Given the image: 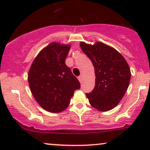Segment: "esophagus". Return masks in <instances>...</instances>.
I'll use <instances>...</instances> for the list:
<instances>
[{
	"instance_id": "obj_1",
	"label": "esophagus",
	"mask_w": 150,
	"mask_h": 150,
	"mask_svg": "<svg viewBox=\"0 0 150 150\" xmlns=\"http://www.w3.org/2000/svg\"><path fill=\"white\" fill-rule=\"evenodd\" d=\"M82 79H83V78H82V75H80V76L78 77V80H79V81H80V83H82V80H83Z\"/></svg>"
}]
</instances>
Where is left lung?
<instances>
[{
	"instance_id": "obj_1",
	"label": "left lung",
	"mask_w": 150,
	"mask_h": 150,
	"mask_svg": "<svg viewBox=\"0 0 150 150\" xmlns=\"http://www.w3.org/2000/svg\"><path fill=\"white\" fill-rule=\"evenodd\" d=\"M82 51L92 62L95 86L87 94L89 104L99 111H107L119 104L130 83L131 73L124 57L104 43H80Z\"/></svg>"
}]
</instances>
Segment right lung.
<instances>
[{
  "instance_id": "right-lung-1",
  "label": "right lung",
  "mask_w": 150,
  "mask_h": 150,
  "mask_svg": "<svg viewBox=\"0 0 150 150\" xmlns=\"http://www.w3.org/2000/svg\"><path fill=\"white\" fill-rule=\"evenodd\" d=\"M70 44L52 42L40 51L31 65L28 82L32 95L46 111L59 113L69 106L80 83L65 65Z\"/></svg>"
}]
</instances>
